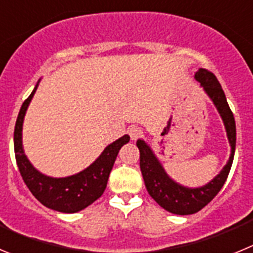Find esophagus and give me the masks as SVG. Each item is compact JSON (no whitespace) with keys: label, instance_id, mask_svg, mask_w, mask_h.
Returning a JSON list of instances; mask_svg holds the SVG:
<instances>
[{"label":"esophagus","instance_id":"1","mask_svg":"<svg viewBox=\"0 0 253 253\" xmlns=\"http://www.w3.org/2000/svg\"><path fill=\"white\" fill-rule=\"evenodd\" d=\"M143 134V129L139 128V126H135V125H133V126H130L129 128V135H130V138L133 140H137L138 138L142 137Z\"/></svg>","mask_w":253,"mask_h":253}]
</instances>
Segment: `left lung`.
Here are the masks:
<instances>
[{"mask_svg":"<svg viewBox=\"0 0 253 253\" xmlns=\"http://www.w3.org/2000/svg\"><path fill=\"white\" fill-rule=\"evenodd\" d=\"M195 80L202 84L207 95L215 105L218 113L222 116L228 140L231 144V157L220 173L202 187L191 189V187L182 186L167 175L158 158L154 156L151 147L144 140H137V147L139 148L140 153V171L147 191L154 199V202L158 203V205H161L163 209L178 215L198 213L199 210H202L205 205L213 200L229 175L233 163L234 151H236V123L222 86L215 76L204 68H200L195 73Z\"/></svg>","mask_w":253,"mask_h":253,"instance_id":"8db88e82","label":"left lung"}]
</instances>
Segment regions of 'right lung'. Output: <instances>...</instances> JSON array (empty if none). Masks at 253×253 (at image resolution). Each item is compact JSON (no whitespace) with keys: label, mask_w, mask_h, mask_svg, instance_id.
Returning a JSON list of instances; mask_svg holds the SVG:
<instances>
[{"label":"right lung","mask_w":253,"mask_h":253,"mask_svg":"<svg viewBox=\"0 0 253 253\" xmlns=\"http://www.w3.org/2000/svg\"><path fill=\"white\" fill-rule=\"evenodd\" d=\"M37 88L38 84L30 96L22 104L15 125L13 147H15L17 167L22 180L31 194L44 207L62 213H77L96 202L104 194L116 156L119 153L120 148L129 142L130 137L125 134L122 138L109 144L92 165L76 175L54 178L40 173L31 165L22 148V123Z\"/></svg>","instance_id":"obj_1"}]
</instances>
